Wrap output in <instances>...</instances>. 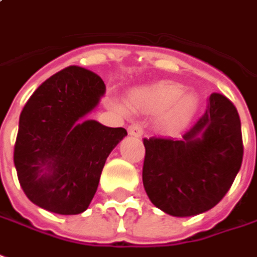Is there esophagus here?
I'll return each instance as SVG.
<instances>
[{
	"mask_svg": "<svg viewBox=\"0 0 257 257\" xmlns=\"http://www.w3.org/2000/svg\"><path fill=\"white\" fill-rule=\"evenodd\" d=\"M127 132L130 136H134V137H143L144 130L141 124H138V123H134V124L128 125V128H127Z\"/></svg>",
	"mask_w": 257,
	"mask_h": 257,
	"instance_id": "obj_1",
	"label": "esophagus"
}]
</instances>
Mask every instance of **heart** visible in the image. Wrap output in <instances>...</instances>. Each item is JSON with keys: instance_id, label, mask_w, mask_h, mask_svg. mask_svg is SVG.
<instances>
[{"instance_id": "heart-1", "label": "heart", "mask_w": 257, "mask_h": 257, "mask_svg": "<svg viewBox=\"0 0 257 257\" xmlns=\"http://www.w3.org/2000/svg\"><path fill=\"white\" fill-rule=\"evenodd\" d=\"M133 110L147 114L159 113V124L166 132H176L187 124L199 108L195 92H183V85L173 81H156L130 92Z\"/></svg>"}]
</instances>
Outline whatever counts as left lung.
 I'll use <instances>...</instances> for the list:
<instances>
[{
  "mask_svg": "<svg viewBox=\"0 0 257 257\" xmlns=\"http://www.w3.org/2000/svg\"><path fill=\"white\" fill-rule=\"evenodd\" d=\"M143 183L151 202L176 217L196 216L228 192L243 156L241 120L227 96H209L206 112L181 140L144 138Z\"/></svg>",
  "mask_w": 257,
  "mask_h": 257,
  "instance_id": "8db88e82",
  "label": "left lung"
}]
</instances>
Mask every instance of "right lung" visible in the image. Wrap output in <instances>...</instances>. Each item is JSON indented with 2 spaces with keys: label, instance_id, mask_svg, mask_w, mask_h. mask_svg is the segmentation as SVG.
<instances>
[{
  "label": "right lung",
  "instance_id": "add662e5",
  "mask_svg": "<svg viewBox=\"0 0 257 257\" xmlns=\"http://www.w3.org/2000/svg\"><path fill=\"white\" fill-rule=\"evenodd\" d=\"M106 91L91 70L69 66L34 91L22 110L14 162L22 190L37 206L79 214L95 195L109 154L127 136L85 116Z\"/></svg>",
  "mask_w": 257,
  "mask_h": 257
}]
</instances>
